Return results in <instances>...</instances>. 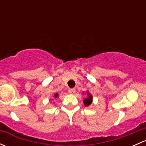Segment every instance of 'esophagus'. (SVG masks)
Instances as JSON below:
<instances>
[{
  "label": "esophagus",
  "instance_id": "34e87169",
  "mask_svg": "<svg viewBox=\"0 0 146 146\" xmlns=\"http://www.w3.org/2000/svg\"><path fill=\"white\" fill-rule=\"evenodd\" d=\"M68 92L70 94H74L76 92V90L74 88H71V89L68 90Z\"/></svg>",
  "mask_w": 146,
  "mask_h": 146
}]
</instances>
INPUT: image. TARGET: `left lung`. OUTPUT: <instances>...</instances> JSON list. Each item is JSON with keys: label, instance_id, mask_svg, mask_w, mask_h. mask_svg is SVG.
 Listing matches in <instances>:
<instances>
[{"label": "left lung", "instance_id": "1", "mask_svg": "<svg viewBox=\"0 0 146 146\" xmlns=\"http://www.w3.org/2000/svg\"><path fill=\"white\" fill-rule=\"evenodd\" d=\"M87 93V98H85L83 100V103L85 104V106L88 107L89 105H90L92 102V95L88 91H86Z\"/></svg>", "mask_w": 146, "mask_h": 146}]
</instances>
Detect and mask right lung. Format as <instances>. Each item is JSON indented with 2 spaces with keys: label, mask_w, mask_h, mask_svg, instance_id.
I'll return each instance as SVG.
<instances>
[{
  "label": "right lung",
  "mask_w": 146,
  "mask_h": 146,
  "mask_svg": "<svg viewBox=\"0 0 146 146\" xmlns=\"http://www.w3.org/2000/svg\"><path fill=\"white\" fill-rule=\"evenodd\" d=\"M54 98H58V93H55L54 95Z\"/></svg>",
  "instance_id": "add662e5"
}]
</instances>
